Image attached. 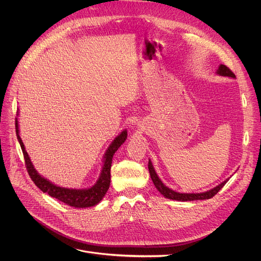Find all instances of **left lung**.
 I'll return each instance as SVG.
<instances>
[{"instance_id":"obj_1","label":"left lung","mask_w":261,"mask_h":261,"mask_svg":"<svg viewBox=\"0 0 261 261\" xmlns=\"http://www.w3.org/2000/svg\"><path fill=\"white\" fill-rule=\"evenodd\" d=\"M217 73L221 76H227V77H231V78H236L235 74L232 73L229 68L224 65L221 64L219 66ZM148 168H149V173L150 176H151L152 182L154 184V186L156 187V189L160 191V193L167 199H171V200H176V201H195V200H206V199H211L213 198L215 195L218 194V191L220 190L228 180L222 182L221 184H219L218 186H216L215 188L208 190V191H205V193H201V194H180V193H176V191H173L172 189L166 187L162 183V181L159 179V176L152 166V163L148 162Z\"/></svg>"}]
</instances>
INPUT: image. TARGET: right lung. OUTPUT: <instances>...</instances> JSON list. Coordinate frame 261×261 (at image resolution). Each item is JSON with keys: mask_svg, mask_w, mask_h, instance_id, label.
Wrapping results in <instances>:
<instances>
[{"mask_svg": "<svg viewBox=\"0 0 261 261\" xmlns=\"http://www.w3.org/2000/svg\"><path fill=\"white\" fill-rule=\"evenodd\" d=\"M16 132L17 138L20 143V146L22 148L24 160H25V166L29 172L31 179L33 182L39 187L43 193L48 194L50 197L57 199L70 206L84 208V207H91L94 205L98 204L101 199L105 197L106 193L109 189L110 182H111V165H112V159L114 153L117 151V149L120 147V145L126 141L127 139V131H122L117 138L109 146L107 152L105 154V163L100 173V176L98 181L96 182L95 185H93L91 188L88 189H70V188H63L54 185L49 181H47L44 177L41 176L36 169L33 166V163L31 162V159L27 154L24 144L19 135V125L18 120L16 118Z\"/></svg>", "mask_w": 261, "mask_h": 261, "instance_id": "obj_1", "label": "right lung"}]
</instances>
